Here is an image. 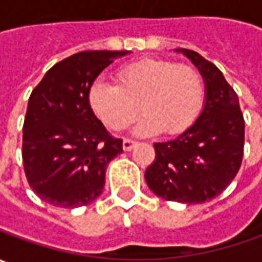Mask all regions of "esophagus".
Instances as JSON below:
<instances>
[{
	"mask_svg": "<svg viewBox=\"0 0 262 262\" xmlns=\"http://www.w3.org/2000/svg\"><path fill=\"white\" fill-rule=\"evenodd\" d=\"M135 143H136V140L124 138V139H123V149H124V150H130V149L135 146Z\"/></svg>",
	"mask_w": 262,
	"mask_h": 262,
	"instance_id": "obj_1",
	"label": "esophagus"
}]
</instances>
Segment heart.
I'll list each match as a JSON object with an SVG mask.
<instances>
[{
    "label": "heart",
    "instance_id": "1",
    "mask_svg": "<svg viewBox=\"0 0 262 262\" xmlns=\"http://www.w3.org/2000/svg\"><path fill=\"white\" fill-rule=\"evenodd\" d=\"M116 79L117 84L95 81L88 94L95 116L112 130H123L142 112L139 133L176 135L190 127L203 108L204 79L193 65L145 58L120 67Z\"/></svg>",
    "mask_w": 262,
    "mask_h": 262
}]
</instances>
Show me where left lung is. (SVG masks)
Listing matches in <instances>:
<instances>
[{"label":"left lung","instance_id":"obj_1","mask_svg":"<svg viewBox=\"0 0 262 262\" xmlns=\"http://www.w3.org/2000/svg\"><path fill=\"white\" fill-rule=\"evenodd\" d=\"M206 82L203 112L176 139L154 143L155 159L146 168L148 187L168 202L197 204L214 199L238 174L245 122L238 95L219 68L194 50H181Z\"/></svg>","mask_w":262,"mask_h":262}]
</instances>
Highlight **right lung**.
Returning <instances> with one entry per match:
<instances>
[{
    "label": "right lung",
    "mask_w": 262,
    "mask_h": 262,
    "mask_svg": "<svg viewBox=\"0 0 262 262\" xmlns=\"http://www.w3.org/2000/svg\"><path fill=\"white\" fill-rule=\"evenodd\" d=\"M127 52L84 50L53 65L32 91L23 124V165L43 202L74 209L103 193L105 169L123 152L91 110L94 79Z\"/></svg>",
    "instance_id": "obj_1"
}]
</instances>
